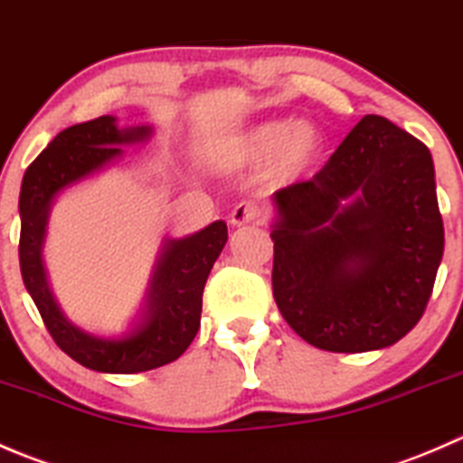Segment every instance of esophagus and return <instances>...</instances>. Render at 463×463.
<instances>
[{"label":"esophagus","instance_id":"obj_1","mask_svg":"<svg viewBox=\"0 0 463 463\" xmlns=\"http://www.w3.org/2000/svg\"><path fill=\"white\" fill-rule=\"evenodd\" d=\"M259 221V209H256L254 203H238L236 207L232 209L230 222L233 227H242L247 222Z\"/></svg>","mask_w":463,"mask_h":463}]
</instances>
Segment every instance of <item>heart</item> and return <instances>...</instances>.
Returning a JSON list of instances; mask_svg holds the SVG:
<instances>
[{"label":"heart","mask_w":463,"mask_h":463,"mask_svg":"<svg viewBox=\"0 0 463 463\" xmlns=\"http://www.w3.org/2000/svg\"><path fill=\"white\" fill-rule=\"evenodd\" d=\"M317 155L319 137L310 123L269 118L227 139L216 150V162L222 168L260 166L268 162V177L274 184H292L315 166Z\"/></svg>","instance_id":"1"}]
</instances>
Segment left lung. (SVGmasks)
I'll return each instance as SVG.
<instances>
[{"label": "left lung", "mask_w": 463, "mask_h": 463, "mask_svg": "<svg viewBox=\"0 0 463 463\" xmlns=\"http://www.w3.org/2000/svg\"><path fill=\"white\" fill-rule=\"evenodd\" d=\"M272 203V292L297 335L363 354L416 326L443 256L432 155L419 139L367 114L313 180Z\"/></svg>", "instance_id": "obj_1"}]
</instances>
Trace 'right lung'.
Returning <instances> with one entry per match:
<instances>
[{"label": "right lung", "mask_w": 463, "mask_h": 463, "mask_svg": "<svg viewBox=\"0 0 463 463\" xmlns=\"http://www.w3.org/2000/svg\"><path fill=\"white\" fill-rule=\"evenodd\" d=\"M153 126H126L103 114L67 128L26 168L20 191V269L53 342L82 367L100 373H139L180 358L194 342L203 313V290L227 242L225 221L184 238H166L150 277L146 301L123 335L100 337L71 324L49 288L43 250L49 213L58 195L96 175L144 144Z\"/></svg>", "instance_id": "add662e5"}]
</instances>
